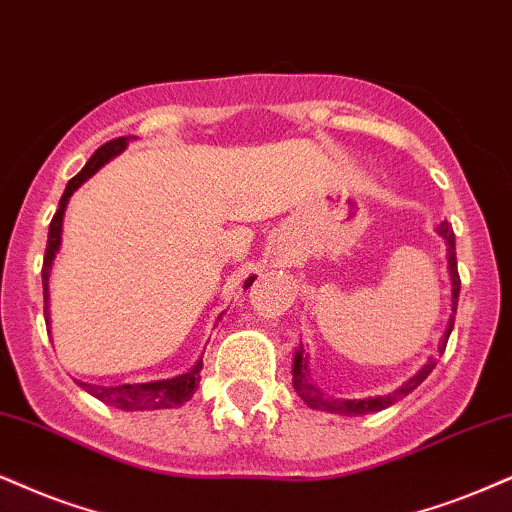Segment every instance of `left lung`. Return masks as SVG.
I'll use <instances>...</instances> for the list:
<instances>
[{
	"label": "left lung",
	"instance_id": "8db88e82",
	"mask_svg": "<svg viewBox=\"0 0 512 512\" xmlns=\"http://www.w3.org/2000/svg\"><path fill=\"white\" fill-rule=\"evenodd\" d=\"M439 235L446 239V244H449V270H451V280H453V313H456L458 294H460V275H458V263H456V235H453V227L446 223V220L439 225ZM453 323H456V315H451L449 327H446L444 337H441L439 356L444 353L446 344H449ZM434 368H437V358H430V361L422 365V368L415 372L408 382H403V387L391 391V394H387V396H377V399H358V401H339V399H330V396L320 394V389H315V384H311V377H308V363L304 358V349H299L294 356L292 384H294L296 394H299L301 399H304L308 406L315 410H327V413H339V415H368V413H377V410L389 408L391 403L406 399L410 391L418 389L420 384L427 380V375H430Z\"/></svg>",
	"mask_w": 512,
	"mask_h": 512
}]
</instances>
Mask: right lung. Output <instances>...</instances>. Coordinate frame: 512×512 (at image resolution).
<instances>
[{"label": "right lung", "instance_id": "right-lung-1", "mask_svg": "<svg viewBox=\"0 0 512 512\" xmlns=\"http://www.w3.org/2000/svg\"><path fill=\"white\" fill-rule=\"evenodd\" d=\"M130 137H116V140L106 142L94 151V156L85 163V168L80 170L75 178L68 180L66 192L59 201V208H56L52 223H49V237H47V249H44V263H42V289H44V320L49 325V273H52V261L59 251L61 244V225H63V211H66L68 199L78 189L82 182H85L90 175L97 173L99 168L104 166L106 161L113 159L116 154L128 147ZM256 277H249L244 282V289L254 282ZM49 332V330H47ZM204 368V363H197L192 370L185 372V375L173 377V380H161V382H147V384H121V387H97V384H82V389L90 391L92 396H97L99 401L111 403V406L121 410H159V408H178L182 403L192 399L194 389L199 384V372Z\"/></svg>", "mask_w": 512, "mask_h": 512}]
</instances>
